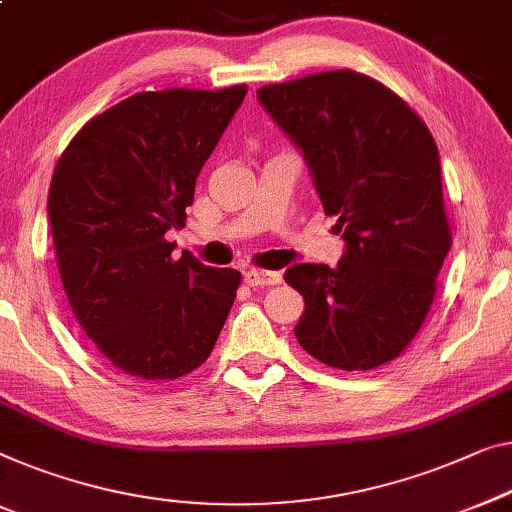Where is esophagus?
Wrapping results in <instances>:
<instances>
[{"instance_id":"34e87169","label":"esophagus","mask_w":512,"mask_h":512,"mask_svg":"<svg viewBox=\"0 0 512 512\" xmlns=\"http://www.w3.org/2000/svg\"><path fill=\"white\" fill-rule=\"evenodd\" d=\"M281 281V272H270V270H256L251 268L244 272V284L247 286H274Z\"/></svg>"}]
</instances>
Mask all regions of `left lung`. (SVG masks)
<instances>
[{"label":"left lung","mask_w":512,"mask_h":512,"mask_svg":"<svg viewBox=\"0 0 512 512\" xmlns=\"http://www.w3.org/2000/svg\"><path fill=\"white\" fill-rule=\"evenodd\" d=\"M258 101L305 154L346 240L337 268L286 270L305 298L295 337L344 372L395 360L425 323L453 242L432 133L404 99L351 69L265 85Z\"/></svg>","instance_id":"1"}]
</instances>
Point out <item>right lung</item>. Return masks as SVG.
Instances as JSON below:
<instances>
[{"label":"right lung","instance_id":"add662e5","mask_svg":"<svg viewBox=\"0 0 512 512\" xmlns=\"http://www.w3.org/2000/svg\"><path fill=\"white\" fill-rule=\"evenodd\" d=\"M247 85L138 92L92 117L59 157L48 217L66 300L120 372L173 381L210 358L242 274L173 258L196 177Z\"/></svg>","mask_w":512,"mask_h":512}]
</instances>
